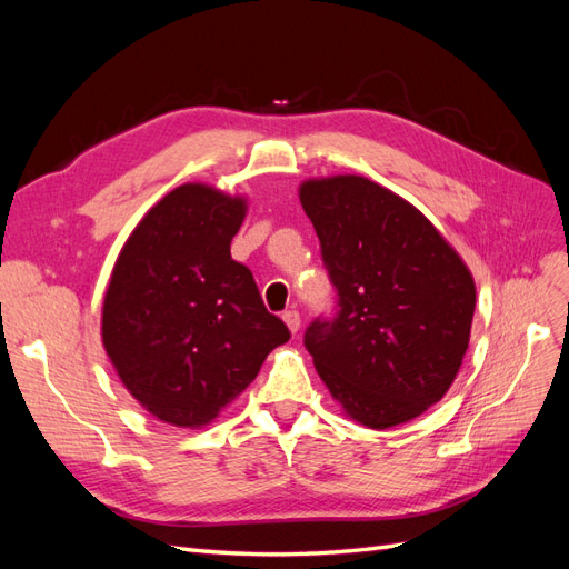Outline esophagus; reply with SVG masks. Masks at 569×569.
Segmentation results:
<instances>
[{
    "instance_id": "obj_1",
    "label": "esophagus",
    "mask_w": 569,
    "mask_h": 569,
    "mask_svg": "<svg viewBox=\"0 0 569 569\" xmlns=\"http://www.w3.org/2000/svg\"><path fill=\"white\" fill-rule=\"evenodd\" d=\"M282 320H284V325L289 327V332H291V335H297V332H299L301 318H299V313H297V311H287V313L282 316Z\"/></svg>"
}]
</instances>
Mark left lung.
<instances>
[{
	"label": "left lung",
	"mask_w": 569,
	"mask_h": 569,
	"mask_svg": "<svg viewBox=\"0 0 569 569\" xmlns=\"http://www.w3.org/2000/svg\"><path fill=\"white\" fill-rule=\"evenodd\" d=\"M299 201L339 291L306 349L343 416L370 429L416 420L443 399L468 351L470 268L416 206L363 176L311 178Z\"/></svg>",
	"instance_id": "1"
}]
</instances>
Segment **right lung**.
<instances>
[{"instance_id": "add662e5", "label": "right lung", "mask_w": 569, "mask_h": 569, "mask_svg": "<svg viewBox=\"0 0 569 569\" xmlns=\"http://www.w3.org/2000/svg\"><path fill=\"white\" fill-rule=\"evenodd\" d=\"M249 199L184 182L159 199L120 249L101 306V343L153 418L211 425L289 339L230 242Z\"/></svg>"}]
</instances>
